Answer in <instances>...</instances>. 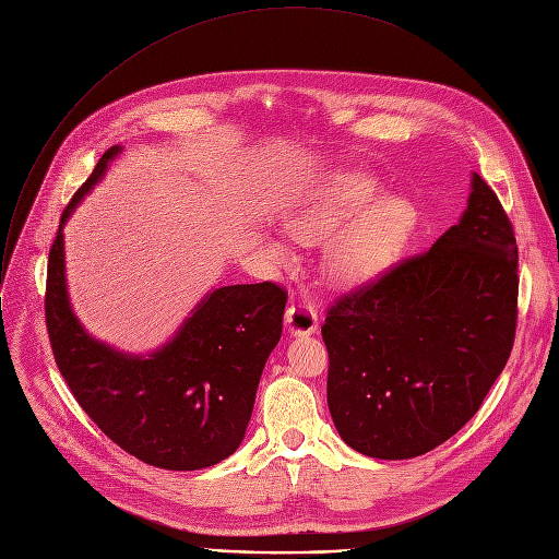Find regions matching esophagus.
<instances>
[{"label": "esophagus", "instance_id": "1", "mask_svg": "<svg viewBox=\"0 0 559 559\" xmlns=\"http://www.w3.org/2000/svg\"><path fill=\"white\" fill-rule=\"evenodd\" d=\"M285 325L292 336H309L318 330V311L311 302H292L285 311Z\"/></svg>", "mask_w": 559, "mask_h": 559}]
</instances>
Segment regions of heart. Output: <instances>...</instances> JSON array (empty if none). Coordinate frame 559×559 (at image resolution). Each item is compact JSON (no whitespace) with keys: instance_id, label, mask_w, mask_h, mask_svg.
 I'll return each mask as SVG.
<instances>
[{"instance_id":"b5f03b06","label":"heart","mask_w":559,"mask_h":559,"mask_svg":"<svg viewBox=\"0 0 559 559\" xmlns=\"http://www.w3.org/2000/svg\"><path fill=\"white\" fill-rule=\"evenodd\" d=\"M365 173H338L311 188L287 218V229L302 243L325 241L330 274L341 283H365L382 274L407 248L416 229V207L403 197H382ZM283 254V248L276 246Z\"/></svg>"}]
</instances>
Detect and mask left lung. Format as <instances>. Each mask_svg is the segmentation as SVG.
<instances>
[{
	"label": "left lung",
	"instance_id": "1",
	"mask_svg": "<svg viewBox=\"0 0 559 559\" xmlns=\"http://www.w3.org/2000/svg\"><path fill=\"white\" fill-rule=\"evenodd\" d=\"M518 285L513 225L473 175L457 225L328 307V405L341 438L405 460L457 433L511 356Z\"/></svg>",
	"mask_w": 559,
	"mask_h": 559
}]
</instances>
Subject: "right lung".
<instances>
[{
  "label": "right lung",
  "instance_id": "add662e5",
  "mask_svg": "<svg viewBox=\"0 0 559 559\" xmlns=\"http://www.w3.org/2000/svg\"><path fill=\"white\" fill-rule=\"evenodd\" d=\"M117 152L119 145L106 150L74 192L50 246L44 307L52 356L74 401L123 451L158 468H205L246 436L265 360L283 332L287 292L272 281L218 287L150 358L93 341L68 302L61 227Z\"/></svg>",
  "mask_w": 559,
  "mask_h": 559
}]
</instances>
